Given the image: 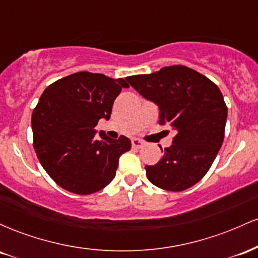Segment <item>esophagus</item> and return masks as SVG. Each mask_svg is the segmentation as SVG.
<instances>
[{
    "label": "esophagus",
    "mask_w": 258,
    "mask_h": 258,
    "mask_svg": "<svg viewBox=\"0 0 258 258\" xmlns=\"http://www.w3.org/2000/svg\"><path fill=\"white\" fill-rule=\"evenodd\" d=\"M143 146H144V142L141 141V139H138V138L132 139V147L136 148V149H141Z\"/></svg>",
    "instance_id": "1"
}]
</instances>
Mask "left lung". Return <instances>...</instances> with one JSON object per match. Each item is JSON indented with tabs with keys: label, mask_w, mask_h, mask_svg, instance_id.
I'll list each match as a JSON object with an SVG mask.
<instances>
[{
	"label": "left lung",
	"mask_w": 258,
	"mask_h": 258,
	"mask_svg": "<svg viewBox=\"0 0 258 258\" xmlns=\"http://www.w3.org/2000/svg\"><path fill=\"white\" fill-rule=\"evenodd\" d=\"M144 98L159 105V123L174 130L173 144L154 166H146L154 185L182 191L207 173L223 143L227 105L220 88L203 74L171 65L149 75L126 78Z\"/></svg>",
	"instance_id": "left-lung-1"
}]
</instances>
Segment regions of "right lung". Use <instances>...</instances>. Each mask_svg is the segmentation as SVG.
I'll list each match as a JSON object with an SVG mask.
<instances>
[{
  "instance_id": "obj_1",
  "label": "right lung",
  "mask_w": 258,
  "mask_h": 258,
  "mask_svg": "<svg viewBox=\"0 0 258 258\" xmlns=\"http://www.w3.org/2000/svg\"><path fill=\"white\" fill-rule=\"evenodd\" d=\"M130 86L123 79L80 72L53 82L41 94L31 116L34 149L59 186L74 194L100 190L116 173L121 154L131 149L125 136L110 139L94 127L110 119L114 100Z\"/></svg>"
}]
</instances>
